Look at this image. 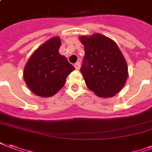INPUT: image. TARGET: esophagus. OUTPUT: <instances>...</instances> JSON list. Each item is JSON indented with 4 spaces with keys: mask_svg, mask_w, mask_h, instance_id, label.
Returning <instances> with one entry per match:
<instances>
[{
    "mask_svg": "<svg viewBox=\"0 0 152 152\" xmlns=\"http://www.w3.org/2000/svg\"><path fill=\"white\" fill-rule=\"evenodd\" d=\"M80 66H81V64L79 61H77V62H76V63L75 64V69H80Z\"/></svg>",
    "mask_w": 152,
    "mask_h": 152,
    "instance_id": "esophagus-1",
    "label": "esophagus"
}]
</instances>
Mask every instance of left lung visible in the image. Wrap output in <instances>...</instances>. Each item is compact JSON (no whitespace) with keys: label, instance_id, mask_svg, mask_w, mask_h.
I'll return each mask as SVG.
<instances>
[{"label":"left lung","instance_id":"obj_1","mask_svg":"<svg viewBox=\"0 0 152 152\" xmlns=\"http://www.w3.org/2000/svg\"><path fill=\"white\" fill-rule=\"evenodd\" d=\"M85 57L81 73L86 85L100 98L115 95L128 77L126 60L116 43L100 34L81 36Z\"/></svg>","mask_w":152,"mask_h":152}]
</instances>
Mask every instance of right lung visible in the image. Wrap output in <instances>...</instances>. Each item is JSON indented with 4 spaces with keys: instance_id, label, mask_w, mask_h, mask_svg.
I'll return each instance as SVG.
<instances>
[{
    "instance_id": "right-lung-1",
    "label": "right lung",
    "mask_w": 152,
    "mask_h": 152,
    "mask_svg": "<svg viewBox=\"0 0 152 152\" xmlns=\"http://www.w3.org/2000/svg\"><path fill=\"white\" fill-rule=\"evenodd\" d=\"M60 37H54L38 47L29 58L23 77L29 90L40 97H51L60 91L75 67L59 53Z\"/></svg>"
}]
</instances>
